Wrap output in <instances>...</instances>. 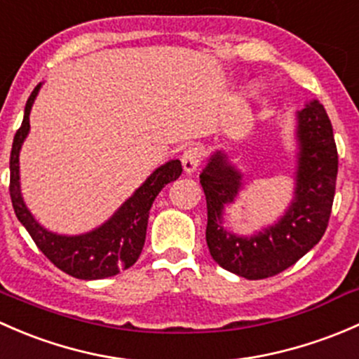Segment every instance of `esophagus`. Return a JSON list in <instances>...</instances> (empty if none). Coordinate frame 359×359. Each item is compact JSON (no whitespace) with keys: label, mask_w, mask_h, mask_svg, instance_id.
Wrapping results in <instances>:
<instances>
[{"label":"esophagus","mask_w":359,"mask_h":359,"mask_svg":"<svg viewBox=\"0 0 359 359\" xmlns=\"http://www.w3.org/2000/svg\"><path fill=\"white\" fill-rule=\"evenodd\" d=\"M202 157H204V150L197 145H191L184 150L181 155V162H183V169L187 172L197 171V168L201 165Z\"/></svg>","instance_id":"esophagus-1"}]
</instances>
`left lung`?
Instances as JSON below:
<instances>
[{
	"label": "left lung",
	"mask_w": 359,
	"mask_h": 359,
	"mask_svg": "<svg viewBox=\"0 0 359 359\" xmlns=\"http://www.w3.org/2000/svg\"><path fill=\"white\" fill-rule=\"evenodd\" d=\"M297 169L289 209L271 226L250 236L223 226L224 207L242 188V172L216 150L201 172L207 202L205 240L212 259L247 280L278 275L295 264L323 236L335 195L339 155L334 129L318 100L297 112Z\"/></svg>",
	"instance_id": "obj_1"
}]
</instances>
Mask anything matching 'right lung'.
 Listing matches in <instances>:
<instances>
[{
  "instance_id": "obj_1",
  "label": "right lung",
  "mask_w": 359,
  "mask_h": 359,
  "mask_svg": "<svg viewBox=\"0 0 359 359\" xmlns=\"http://www.w3.org/2000/svg\"><path fill=\"white\" fill-rule=\"evenodd\" d=\"M39 88L41 84L34 88L25 103L24 121L15 133L12 154H10V197H12L13 210L18 221L32 236L38 249L58 269L79 280L109 278L123 269H128L138 259L145 245L150 207L165 184L180 178L183 168L176 158L155 169L145 183L114 212L110 219L88 233L67 236L48 231L34 219L22 198L20 165H18L22 143L27 138L31 129L29 116Z\"/></svg>"
}]
</instances>
